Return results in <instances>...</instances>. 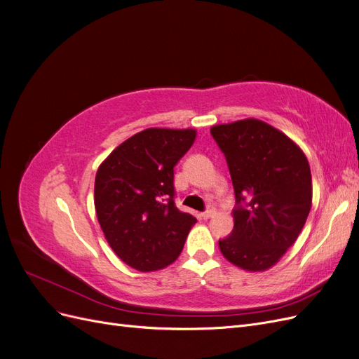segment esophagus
<instances>
[{"mask_svg":"<svg viewBox=\"0 0 359 359\" xmlns=\"http://www.w3.org/2000/svg\"><path fill=\"white\" fill-rule=\"evenodd\" d=\"M212 214H214L212 210H206L205 212H202V219H203V220H208L210 217H212Z\"/></svg>","mask_w":359,"mask_h":359,"instance_id":"esophagus-1","label":"esophagus"}]
</instances>
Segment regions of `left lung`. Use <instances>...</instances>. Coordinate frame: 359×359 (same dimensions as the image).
<instances>
[{
	"label": "left lung",
	"instance_id": "left-lung-1",
	"mask_svg": "<svg viewBox=\"0 0 359 359\" xmlns=\"http://www.w3.org/2000/svg\"><path fill=\"white\" fill-rule=\"evenodd\" d=\"M235 190L233 231L219 241L231 264L265 271L297 241L311 208L306 154L280 130L247 118L211 128Z\"/></svg>",
	"mask_w": 359,
	"mask_h": 359
}]
</instances>
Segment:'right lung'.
<instances>
[{"instance_id":"add662e5","label":"right lung","mask_w":359,"mask_h":359,"mask_svg":"<svg viewBox=\"0 0 359 359\" xmlns=\"http://www.w3.org/2000/svg\"><path fill=\"white\" fill-rule=\"evenodd\" d=\"M194 139L193 128H147L116 147L97 170V219L128 266L149 273L180 256L196 219L173 201V168Z\"/></svg>"}]
</instances>
